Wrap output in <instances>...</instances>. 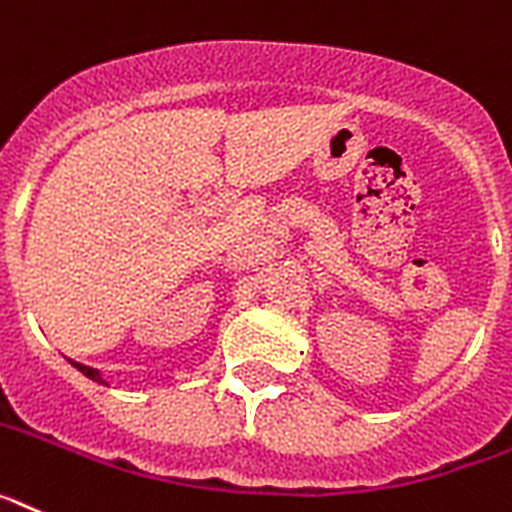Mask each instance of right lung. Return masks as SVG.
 I'll return each mask as SVG.
<instances>
[{"mask_svg": "<svg viewBox=\"0 0 512 512\" xmlns=\"http://www.w3.org/2000/svg\"><path fill=\"white\" fill-rule=\"evenodd\" d=\"M74 368L80 370V373H85L87 378H93V381H98V383H103V378H100V373L95 368H87V365H82V362H72Z\"/></svg>", "mask_w": 512, "mask_h": 512, "instance_id": "add662e5", "label": "right lung"}]
</instances>
